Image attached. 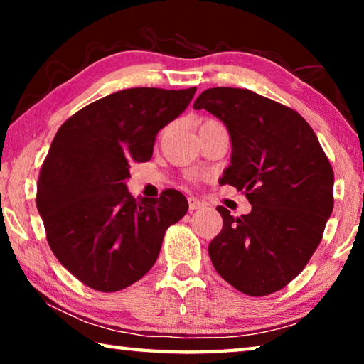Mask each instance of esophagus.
<instances>
[{
  "mask_svg": "<svg viewBox=\"0 0 364 364\" xmlns=\"http://www.w3.org/2000/svg\"><path fill=\"white\" fill-rule=\"evenodd\" d=\"M188 202H189L191 210H197V208H204L205 207V202L199 200V199H197V197H189Z\"/></svg>",
  "mask_w": 364,
  "mask_h": 364,
  "instance_id": "esophagus-1",
  "label": "esophagus"
}]
</instances>
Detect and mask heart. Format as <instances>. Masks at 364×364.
<instances>
[{
	"label": "heart",
	"instance_id": "b5f03b06",
	"mask_svg": "<svg viewBox=\"0 0 364 364\" xmlns=\"http://www.w3.org/2000/svg\"><path fill=\"white\" fill-rule=\"evenodd\" d=\"M207 123H213V120H205L204 123H202V125H207ZM202 125H200V127H202Z\"/></svg>",
	"mask_w": 364,
	"mask_h": 364
}]
</instances>
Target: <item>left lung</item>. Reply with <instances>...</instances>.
Here are the masks:
<instances>
[{
    "mask_svg": "<svg viewBox=\"0 0 364 364\" xmlns=\"http://www.w3.org/2000/svg\"><path fill=\"white\" fill-rule=\"evenodd\" d=\"M194 109L225 123L231 165L220 183L242 191L252 210L208 244L217 273L252 297L287 286L321 242L334 207V171L315 132L295 110L242 88H208Z\"/></svg>",
    "mask_w": 364,
    "mask_h": 364,
    "instance_id": "left-lung-1",
    "label": "left lung"
}]
</instances>
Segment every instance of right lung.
<instances>
[{
  "instance_id": "right-lung-1",
  "label": "right lung",
  "mask_w": 364,
  "mask_h": 364,
  "mask_svg": "<svg viewBox=\"0 0 364 364\" xmlns=\"http://www.w3.org/2000/svg\"><path fill=\"white\" fill-rule=\"evenodd\" d=\"M196 88H130L63 123L41 165L36 208L53 254L95 291H122L156 263L165 231L188 212L180 191L128 193L132 162L152 157L157 133L184 112Z\"/></svg>"
}]
</instances>
